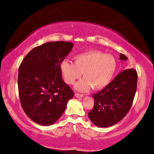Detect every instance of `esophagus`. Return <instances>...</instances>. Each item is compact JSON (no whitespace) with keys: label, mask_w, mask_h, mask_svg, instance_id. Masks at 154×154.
<instances>
[{"label":"esophagus","mask_w":154,"mask_h":154,"mask_svg":"<svg viewBox=\"0 0 154 154\" xmlns=\"http://www.w3.org/2000/svg\"><path fill=\"white\" fill-rule=\"evenodd\" d=\"M75 97H77V98H79V97H83V94H79V93H75Z\"/></svg>","instance_id":"34e87169"}]
</instances>
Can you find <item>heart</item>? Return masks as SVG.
<instances>
[{
    "mask_svg": "<svg viewBox=\"0 0 154 154\" xmlns=\"http://www.w3.org/2000/svg\"><path fill=\"white\" fill-rule=\"evenodd\" d=\"M74 63L67 60L60 64V71L65 83L72 85L83 74L84 78L75 88L81 92H88L93 87L100 90L113 79L117 68V62L111 54L100 50H90L74 57Z\"/></svg>",
    "mask_w": 154,
    "mask_h": 154,
    "instance_id": "b5f03b06",
    "label": "heart"
}]
</instances>
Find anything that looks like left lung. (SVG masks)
Returning <instances> with one entry per match:
<instances>
[{
    "label": "left lung",
    "mask_w": 154,
    "mask_h": 154,
    "mask_svg": "<svg viewBox=\"0 0 154 154\" xmlns=\"http://www.w3.org/2000/svg\"><path fill=\"white\" fill-rule=\"evenodd\" d=\"M121 61L128 60L123 54ZM137 73L134 69L124 70L104 89L92 94L94 107L88 113L90 121L100 128H108L121 121L130 111L137 90Z\"/></svg>",
    "instance_id": "8db88e82"
}]
</instances>
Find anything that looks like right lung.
Segmentation results:
<instances>
[{
  "mask_svg": "<svg viewBox=\"0 0 154 154\" xmlns=\"http://www.w3.org/2000/svg\"><path fill=\"white\" fill-rule=\"evenodd\" d=\"M70 42H48L33 48L21 63L18 90L23 110L41 125L54 124L74 92L62 80L60 64L70 53Z\"/></svg>",
  "mask_w": 154,
  "mask_h": 154,
  "instance_id": "add662e5",
  "label": "right lung"
}]
</instances>
